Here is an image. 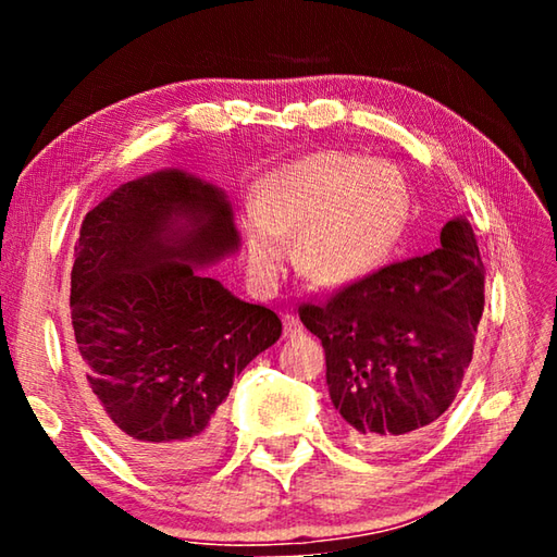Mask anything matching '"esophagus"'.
I'll use <instances>...</instances> for the list:
<instances>
[{
	"mask_svg": "<svg viewBox=\"0 0 557 557\" xmlns=\"http://www.w3.org/2000/svg\"><path fill=\"white\" fill-rule=\"evenodd\" d=\"M282 324H285V336L287 338H295V336H299L301 332H305V326H301V322H299L295 314L282 317Z\"/></svg>",
	"mask_w": 557,
	"mask_h": 557,
	"instance_id": "1",
	"label": "esophagus"
}]
</instances>
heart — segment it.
Masks as SVG:
<instances>
[{"mask_svg": "<svg viewBox=\"0 0 557 557\" xmlns=\"http://www.w3.org/2000/svg\"><path fill=\"white\" fill-rule=\"evenodd\" d=\"M248 256L256 275H280L285 243L317 287L371 277L398 245L410 215L403 174L381 159L319 152L260 176L250 196Z\"/></svg>", "mask_w": 557, "mask_h": 557, "instance_id": "heart-1", "label": "heart"}]
</instances>
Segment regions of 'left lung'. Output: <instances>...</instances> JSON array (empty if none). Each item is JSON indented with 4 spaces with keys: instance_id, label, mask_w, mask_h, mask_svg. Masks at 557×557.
<instances>
[{
    "instance_id": "left-lung-1",
    "label": "left lung",
    "mask_w": 557,
    "mask_h": 557,
    "mask_svg": "<svg viewBox=\"0 0 557 557\" xmlns=\"http://www.w3.org/2000/svg\"><path fill=\"white\" fill-rule=\"evenodd\" d=\"M484 312V262L467 219L440 248L373 272L324 305L299 307L322 338L326 385L354 445H408L457 398Z\"/></svg>"
}]
</instances>
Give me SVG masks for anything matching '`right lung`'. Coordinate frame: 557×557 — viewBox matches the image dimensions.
Instances as JSON below:
<instances>
[{"instance_id": "1", "label": "right lung", "mask_w": 557, "mask_h": 557, "mask_svg": "<svg viewBox=\"0 0 557 557\" xmlns=\"http://www.w3.org/2000/svg\"><path fill=\"white\" fill-rule=\"evenodd\" d=\"M238 248L225 194L182 169L122 184L83 219L73 369L98 428L152 474L209 465L233 379L282 334L272 309L201 270Z\"/></svg>"}]
</instances>
